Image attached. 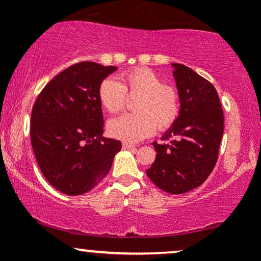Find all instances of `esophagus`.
Wrapping results in <instances>:
<instances>
[{
    "mask_svg": "<svg viewBox=\"0 0 261 261\" xmlns=\"http://www.w3.org/2000/svg\"><path fill=\"white\" fill-rule=\"evenodd\" d=\"M122 148H125V149H133V148H135V145H133V143L124 142V143H122Z\"/></svg>",
    "mask_w": 261,
    "mask_h": 261,
    "instance_id": "1",
    "label": "esophagus"
}]
</instances>
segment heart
<instances>
[{
	"instance_id": "1",
	"label": "heart",
	"mask_w": 261,
	"mask_h": 261,
	"mask_svg": "<svg viewBox=\"0 0 261 261\" xmlns=\"http://www.w3.org/2000/svg\"><path fill=\"white\" fill-rule=\"evenodd\" d=\"M121 83L108 77L98 87V99L110 114H118L126 107L127 95L136 98L133 114H125L108 124L112 136L136 142L154 133L168 130L174 125L180 112L179 93L173 86L163 85L157 73L137 67L121 74Z\"/></svg>"
}]
</instances>
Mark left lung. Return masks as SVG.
<instances>
[{
    "instance_id": "8db88e82",
    "label": "left lung",
    "mask_w": 261,
    "mask_h": 261,
    "mask_svg": "<svg viewBox=\"0 0 261 261\" xmlns=\"http://www.w3.org/2000/svg\"><path fill=\"white\" fill-rule=\"evenodd\" d=\"M180 112L162 141L153 142L155 160L146 170L158 188L184 194L202 184L214 170L223 135V110L211 82L188 66L173 64Z\"/></svg>"
}]
</instances>
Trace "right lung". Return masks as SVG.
<instances>
[{"label": "right lung", "mask_w": 261, "mask_h": 261, "mask_svg": "<svg viewBox=\"0 0 261 261\" xmlns=\"http://www.w3.org/2000/svg\"><path fill=\"white\" fill-rule=\"evenodd\" d=\"M116 70L91 61L56 74L32 110L31 140L45 179L66 195H81L109 173L121 142L104 131L98 87Z\"/></svg>", "instance_id": "1"}]
</instances>
